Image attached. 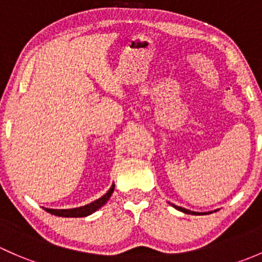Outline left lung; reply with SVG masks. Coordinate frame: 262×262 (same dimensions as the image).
I'll list each match as a JSON object with an SVG mask.
<instances>
[{"instance_id": "1", "label": "left lung", "mask_w": 262, "mask_h": 262, "mask_svg": "<svg viewBox=\"0 0 262 262\" xmlns=\"http://www.w3.org/2000/svg\"><path fill=\"white\" fill-rule=\"evenodd\" d=\"M171 205H172L173 208H176V209H178V210H180V212H182V213H186V214H194V215H203V214H209V213H212V212H209V213H198V212H191V210L185 209V208H181V207H178V205H173V204H171Z\"/></svg>"}]
</instances>
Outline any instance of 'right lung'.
I'll list each match as a JSON object with an SVG mask.
<instances>
[{"label":"right lung","mask_w":262,"mask_h":262,"mask_svg":"<svg viewBox=\"0 0 262 262\" xmlns=\"http://www.w3.org/2000/svg\"><path fill=\"white\" fill-rule=\"evenodd\" d=\"M114 187L115 185L113 184L106 194L102 195L101 198H99V199L95 200V202L90 203V204L83 205V207L72 208V209H49V208H44V209L48 213L57 216H67V218H81V216H87L90 215V214L96 212L97 209H100L104 204H106V202L109 200V198L112 196L113 191H114Z\"/></svg>","instance_id":"add662e5"}]
</instances>
